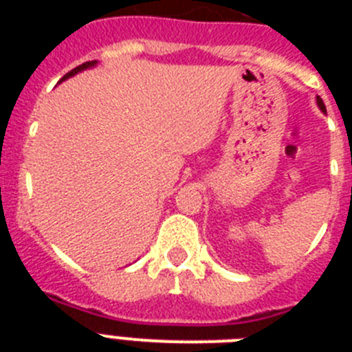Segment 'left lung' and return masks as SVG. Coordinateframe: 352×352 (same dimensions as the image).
<instances>
[{
    "mask_svg": "<svg viewBox=\"0 0 352 352\" xmlns=\"http://www.w3.org/2000/svg\"><path fill=\"white\" fill-rule=\"evenodd\" d=\"M317 105H319V109H321L322 113H326V107H324V102L321 100V96H317Z\"/></svg>",
    "mask_w": 352,
    "mask_h": 352,
    "instance_id": "obj_1",
    "label": "left lung"
}]
</instances>
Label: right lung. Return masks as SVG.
Segmentation results:
<instances>
[{
    "mask_svg": "<svg viewBox=\"0 0 352 352\" xmlns=\"http://www.w3.org/2000/svg\"><path fill=\"white\" fill-rule=\"evenodd\" d=\"M96 63H98V61H86V63L79 65V67H77V68H74V70H72V72H68L67 76H65L63 79L60 80V82H63V80H67V79H70V77L77 76V74H79V72H82V70H88V68H93V67H96ZM60 82H58V84H60Z\"/></svg>",
    "mask_w": 352,
    "mask_h": 352,
    "instance_id": "right-lung-1",
    "label": "right lung"
}]
</instances>
